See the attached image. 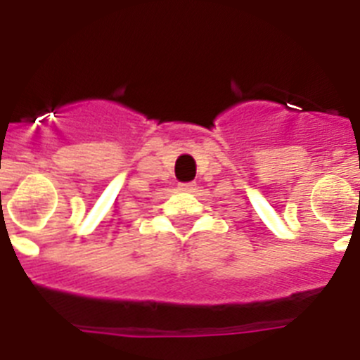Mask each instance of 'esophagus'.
Returning <instances> with one entry per match:
<instances>
[{
	"mask_svg": "<svg viewBox=\"0 0 360 360\" xmlns=\"http://www.w3.org/2000/svg\"><path fill=\"white\" fill-rule=\"evenodd\" d=\"M195 187H196L195 182H184V184H180V189H184V191H191V189H195Z\"/></svg>",
	"mask_w": 360,
	"mask_h": 360,
	"instance_id": "34e87169",
	"label": "esophagus"
}]
</instances>
